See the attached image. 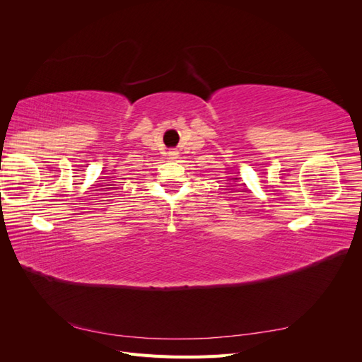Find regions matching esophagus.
I'll return each instance as SVG.
<instances>
[{
  "instance_id": "1",
  "label": "esophagus",
  "mask_w": 362,
  "mask_h": 362,
  "mask_svg": "<svg viewBox=\"0 0 362 362\" xmlns=\"http://www.w3.org/2000/svg\"><path fill=\"white\" fill-rule=\"evenodd\" d=\"M168 154H169V158H170V160L178 158V151H177V149H170V151L168 152Z\"/></svg>"
}]
</instances>
